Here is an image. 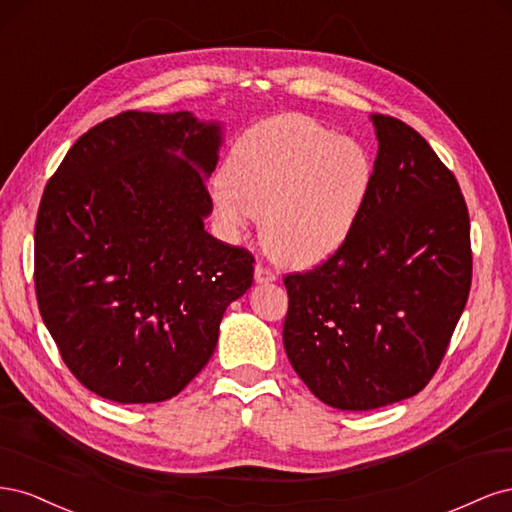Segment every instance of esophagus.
<instances>
[{"instance_id": "obj_1", "label": "esophagus", "mask_w": 512, "mask_h": 512, "mask_svg": "<svg viewBox=\"0 0 512 512\" xmlns=\"http://www.w3.org/2000/svg\"><path fill=\"white\" fill-rule=\"evenodd\" d=\"M254 277H256V284H271V282H275V273L269 267H265V265H256Z\"/></svg>"}]
</instances>
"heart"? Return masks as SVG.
<instances>
[{"label": "heart", "instance_id": "b5f03b06", "mask_svg": "<svg viewBox=\"0 0 512 512\" xmlns=\"http://www.w3.org/2000/svg\"><path fill=\"white\" fill-rule=\"evenodd\" d=\"M371 185L374 160L363 143L286 113L237 138L213 183V207L230 237L262 215L267 252L284 265L309 267L348 241Z\"/></svg>", "mask_w": 512, "mask_h": 512}]
</instances>
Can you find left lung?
Returning a JSON list of instances; mask_svg holds the SVG:
<instances>
[{
    "mask_svg": "<svg viewBox=\"0 0 512 512\" xmlns=\"http://www.w3.org/2000/svg\"><path fill=\"white\" fill-rule=\"evenodd\" d=\"M374 185L348 241L284 277V348L324 404L376 410L436 374L472 284L470 215L455 175L404 121L371 115Z\"/></svg>",
    "mask_w": 512,
    "mask_h": 512,
    "instance_id": "8db88e82",
    "label": "left lung"
}]
</instances>
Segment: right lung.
I'll use <instances>...</instances> for the list:
<instances>
[{
  "label": "right lung",
  "mask_w": 512,
  "mask_h": 512,
  "mask_svg": "<svg viewBox=\"0 0 512 512\" xmlns=\"http://www.w3.org/2000/svg\"><path fill=\"white\" fill-rule=\"evenodd\" d=\"M222 126L128 111L76 141L34 235L40 316L81 384L117 404L181 393L218 344L254 258L205 230Z\"/></svg>",
  "instance_id": "obj_1"
}]
</instances>
